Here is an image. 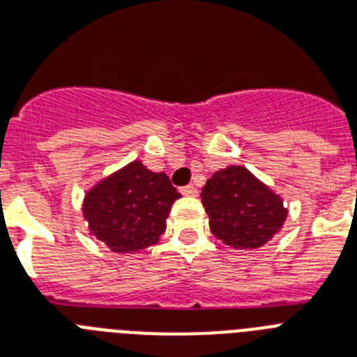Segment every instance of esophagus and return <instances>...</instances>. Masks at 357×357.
I'll return each instance as SVG.
<instances>
[{
	"label": "esophagus",
	"instance_id": "34e87169",
	"mask_svg": "<svg viewBox=\"0 0 357 357\" xmlns=\"http://www.w3.org/2000/svg\"><path fill=\"white\" fill-rule=\"evenodd\" d=\"M181 192H182V195H186V197H197V195H199V190H197L195 186H192V184H190V186L182 188Z\"/></svg>",
	"mask_w": 357,
	"mask_h": 357
}]
</instances>
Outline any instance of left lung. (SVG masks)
Listing matches in <instances>:
<instances>
[{
  "label": "left lung",
  "mask_w": 357,
  "mask_h": 357,
  "mask_svg": "<svg viewBox=\"0 0 357 357\" xmlns=\"http://www.w3.org/2000/svg\"><path fill=\"white\" fill-rule=\"evenodd\" d=\"M210 230L232 249H259L280 232L287 210L275 190L243 165L215 171L201 193Z\"/></svg>",
  "instance_id": "1"
}]
</instances>
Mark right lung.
<instances>
[{
  "mask_svg": "<svg viewBox=\"0 0 357 357\" xmlns=\"http://www.w3.org/2000/svg\"><path fill=\"white\" fill-rule=\"evenodd\" d=\"M178 197L165 173H153L134 160L84 193L82 218L90 234L112 252L130 255L158 243Z\"/></svg>",
  "mask_w": 357,
  "mask_h": 357,
  "instance_id": "1",
  "label": "right lung"
}]
</instances>
